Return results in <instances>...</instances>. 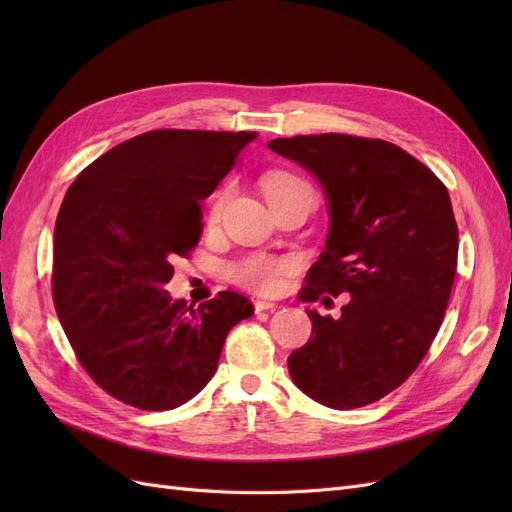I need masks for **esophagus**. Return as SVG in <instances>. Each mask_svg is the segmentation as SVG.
Returning a JSON list of instances; mask_svg holds the SVG:
<instances>
[{
	"label": "esophagus",
	"mask_w": 512,
	"mask_h": 512,
	"mask_svg": "<svg viewBox=\"0 0 512 512\" xmlns=\"http://www.w3.org/2000/svg\"><path fill=\"white\" fill-rule=\"evenodd\" d=\"M275 307H277V303H273V301H262V299L254 301L256 312H267V309H275Z\"/></svg>",
	"instance_id": "esophagus-1"
}]
</instances>
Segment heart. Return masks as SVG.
<instances>
[{
  "label": "heart",
  "mask_w": 512,
  "mask_h": 512,
  "mask_svg": "<svg viewBox=\"0 0 512 512\" xmlns=\"http://www.w3.org/2000/svg\"><path fill=\"white\" fill-rule=\"evenodd\" d=\"M290 181H299L294 179L290 175H273L267 179V190L273 188V185H282V183H290ZM228 188L218 192V196L213 198L211 203V209H209V222L215 224L220 220V215L224 211V205L228 200ZM288 262L286 260H280V258H271V256H254V258H247L243 262H239V265L232 269V277L235 280L250 288V290H256V292H273L280 288L284 275L288 271Z\"/></svg>",
  "instance_id": "b5f03b06"
}]
</instances>
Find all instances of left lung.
I'll return each mask as SVG.
<instances>
[{"instance_id": "8db88e82", "label": "left lung", "mask_w": 512, "mask_h": 512, "mask_svg": "<svg viewBox=\"0 0 512 512\" xmlns=\"http://www.w3.org/2000/svg\"><path fill=\"white\" fill-rule=\"evenodd\" d=\"M269 149L309 170L327 198V243L301 299L350 294L339 318L307 309L314 329L288 356L290 378L322 406L374 404L412 374L442 324L459 250L451 198L380 138L312 134Z\"/></svg>"}]
</instances>
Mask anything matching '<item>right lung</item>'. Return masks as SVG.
<instances>
[{"label": "right lung", "mask_w": 512, "mask_h": 512, "mask_svg": "<svg viewBox=\"0 0 512 512\" xmlns=\"http://www.w3.org/2000/svg\"><path fill=\"white\" fill-rule=\"evenodd\" d=\"M256 132L153 130L91 162L53 237V299L87 374L123 404L173 410L200 393L228 331L254 307L239 292L188 305L164 286L203 235V207Z\"/></svg>", "instance_id": "add662e5"}]
</instances>
